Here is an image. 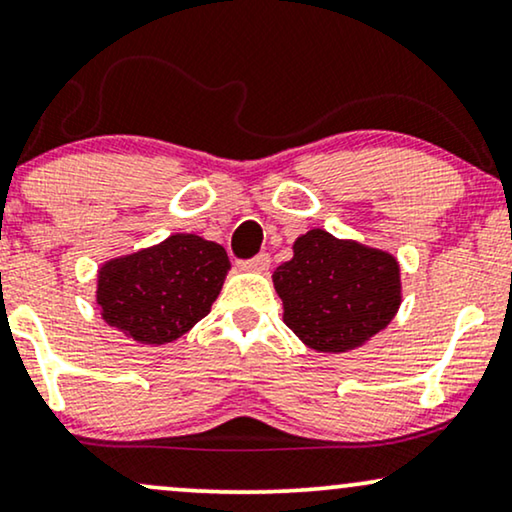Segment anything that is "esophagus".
<instances>
[{"label":"esophagus","instance_id":"esophagus-1","mask_svg":"<svg viewBox=\"0 0 512 512\" xmlns=\"http://www.w3.org/2000/svg\"><path fill=\"white\" fill-rule=\"evenodd\" d=\"M269 264H271V257L267 255V252H260V255L250 257V260L238 262V267L245 271H267Z\"/></svg>","mask_w":512,"mask_h":512}]
</instances>
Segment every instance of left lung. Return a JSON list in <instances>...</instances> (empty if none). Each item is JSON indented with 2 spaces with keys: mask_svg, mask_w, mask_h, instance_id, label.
<instances>
[{
  "mask_svg": "<svg viewBox=\"0 0 512 512\" xmlns=\"http://www.w3.org/2000/svg\"><path fill=\"white\" fill-rule=\"evenodd\" d=\"M274 271L283 321L304 345L345 352L380 333L399 309V264L387 252L312 229Z\"/></svg>",
  "mask_w": 512,
  "mask_h": 512,
  "instance_id": "obj_1",
  "label": "left lung"
}]
</instances>
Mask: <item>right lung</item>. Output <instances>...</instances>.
<instances>
[{
    "instance_id": "right-lung-1",
    "label": "right lung",
    "mask_w": 512,
    "mask_h": 512,
    "mask_svg": "<svg viewBox=\"0 0 512 512\" xmlns=\"http://www.w3.org/2000/svg\"><path fill=\"white\" fill-rule=\"evenodd\" d=\"M222 245L174 234L99 274V307L111 326L144 345H165L210 314L229 271Z\"/></svg>"
}]
</instances>
